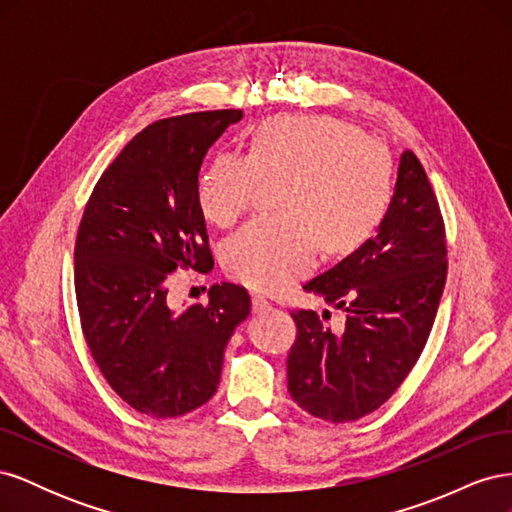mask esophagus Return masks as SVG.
Instances as JSON below:
<instances>
[{
  "instance_id": "obj_1",
  "label": "esophagus",
  "mask_w": 512,
  "mask_h": 512,
  "mask_svg": "<svg viewBox=\"0 0 512 512\" xmlns=\"http://www.w3.org/2000/svg\"><path fill=\"white\" fill-rule=\"evenodd\" d=\"M252 309H254L256 314L267 312V309H271V301L267 297H262V294H254V297H252Z\"/></svg>"
}]
</instances>
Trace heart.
Returning a JSON list of instances; mask_svg holds the SVG:
<instances>
[{"instance_id": "obj_1", "label": "heart", "mask_w": 512, "mask_h": 512, "mask_svg": "<svg viewBox=\"0 0 512 512\" xmlns=\"http://www.w3.org/2000/svg\"><path fill=\"white\" fill-rule=\"evenodd\" d=\"M265 181L277 213L224 245L232 280L275 292L314 267L318 250L350 254L374 235L393 198V158L380 141L331 117L282 115L254 132L250 153L222 151L198 177L196 203L228 228L250 211Z\"/></svg>"}]
</instances>
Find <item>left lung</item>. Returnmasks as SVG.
I'll list each match as a JSON object with an SVG mask.
<instances>
[{
  "instance_id": "1",
  "label": "left lung",
  "mask_w": 512,
  "mask_h": 512,
  "mask_svg": "<svg viewBox=\"0 0 512 512\" xmlns=\"http://www.w3.org/2000/svg\"><path fill=\"white\" fill-rule=\"evenodd\" d=\"M446 230L436 192L412 151L399 162L395 194L374 239L307 292L346 312L333 333L312 309H297L288 354V393L305 412L350 423L378 410L416 365L446 282Z\"/></svg>"
}]
</instances>
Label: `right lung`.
Returning <instances> with one entry per match:
<instances>
[{
    "mask_svg": "<svg viewBox=\"0 0 512 512\" xmlns=\"http://www.w3.org/2000/svg\"><path fill=\"white\" fill-rule=\"evenodd\" d=\"M243 117L235 108L153 121L123 147L91 192L74 245L81 331L108 386L153 418L188 414L218 391L224 350L252 309L237 284L209 303L168 305L170 273L213 269L196 203L207 149Z\"/></svg>",
    "mask_w": 512,
    "mask_h": 512,
    "instance_id": "right-lung-1",
    "label": "right lung"
}]
</instances>
